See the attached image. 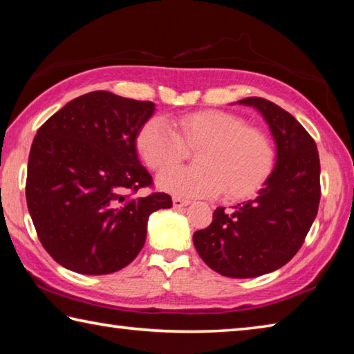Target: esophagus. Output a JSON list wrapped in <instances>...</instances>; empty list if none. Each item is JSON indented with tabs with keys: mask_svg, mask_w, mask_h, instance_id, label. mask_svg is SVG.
<instances>
[{
	"mask_svg": "<svg viewBox=\"0 0 354 354\" xmlns=\"http://www.w3.org/2000/svg\"><path fill=\"white\" fill-rule=\"evenodd\" d=\"M189 205H190V201H189V200L179 198V196H175V198H173V206H175L176 209H179V207H184V206H189Z\"/></svg>",
	"mask_w": 354,
	"mask_h": 354,
	"instance_id": "34e87169",
	"label": "esophagus"
}]
</instances>
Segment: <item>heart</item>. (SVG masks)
I'll return each mask as SVG.
<instances>
[{"mask_svg": "<svg viewBox=\"0 0 354 354\" xmlns=\"http://www.w3.org/2000/svg\"><path fill=\"white\" fill-rule=\"evenodd\" d=\"M185 146L198 148V165L175 167L158 176L159 189L176 196L200 198L223 192L230 200L248 198L274 167L270 137L226 111L187 113L176 120L175 127L162 117H153L136 137L137 153L154 171L178 164L187 153Z\"/></svg>", "mask_w": 354, "mask_h": 354, "instance_id": "heart-1", "label": "heart"}]
</instances>
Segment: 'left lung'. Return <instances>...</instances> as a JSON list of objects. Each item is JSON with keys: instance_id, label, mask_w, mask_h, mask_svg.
I'll use <instances>...</instances> for the list:
<instances>
[{"instance_id": "left-lung-1", "label": "left lung", "mask_w": 354, "mask_h": 354, "mask_svg": "<svg viewBox=\"0 0 354 354\" xmlns=\"http://www.w3.org/2000/svg\"><path fill=\"white\" fill-rule=\"evenodd\" d=\"M277 142V165L254 200L217 207L194 245L209 267L227 278H254L286 266L306 239L320 203V159L313 137L283 107L250 97Z\"/></svg>"}]
</instances>
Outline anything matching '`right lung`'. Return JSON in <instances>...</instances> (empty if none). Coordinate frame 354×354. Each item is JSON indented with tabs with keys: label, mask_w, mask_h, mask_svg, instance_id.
I'll return each mask as SVG.
<instances>
[{
	"label": "right lung",
	"mask_w": 354,
	"mask_h": 354,
	"mask_svg": "<svg viewBox=\"0 0 354 354\" xmlns=\"http://www.w3.org/2000/svg\"><path fill=\"white\" fill-rule=\"evenodd\" d=\"M151 101L97 91L71 100L34 137L26 203L39 241L62 267L82 274L122 270L140 253L147 221L171 207L153 192L137 158L136 137L153 115Z\"/></svg>",
	"instance_id": "right-lung-1"
}]
</instances>
